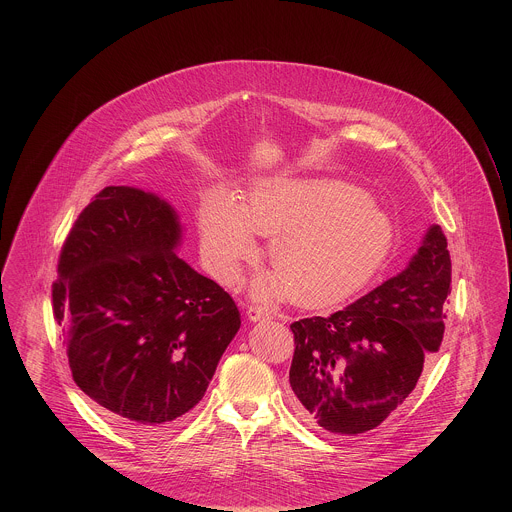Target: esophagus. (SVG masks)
<instances>
[{
  "instance_id": "1",
  "label": "esophagus",
  "mask_w": 512,
  "mask_h": 512,
  "mask_svg": "<svg viewBox=\"0 0 512 512\" xmlns=\"http://www.w3.org/2000/svg\"><path fill=\"white\" fill-rule=\"evenodd\" d=\"M247 318L251 320V322H263V320H268V318H272V313L265 309V307H249L247 309Z\"/></svg>"
}]
</instances>
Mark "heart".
I'll list each match as a JSON object with an SVG mask.
<instances>
[{
    "label": "heart",
    "instance_id": "obj_1",
    "mask_svg": "<svg viewBox=\"0 0 512 512\" xmlns=\"http://www.w3.org/2000/svg\"><path fill=\"white\" fill-rule=\"evenodd\" d=\"M270 236L274 274L255 284L261 297L292 295L301 305H326L357 292L390 255V215L363 188L343 180L267 178L240 203L211 190L199 209V249L226 286L242 280L257 255L255 236Z\"/></svg>",
    "mask_w": 512,
    "mask_h": 512
}]
</instances>
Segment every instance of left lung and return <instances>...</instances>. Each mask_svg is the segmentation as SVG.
Instances as JSON below:
<instances>
[{
  "instance_id": "8db88e82",
  "label": "left lung",
  "mask_w": 512,
  "mask_h": 512,
  "mask_svg": "<svg viewBox=\"0 0 512 512\" xmlns=\"http://www.w3.org/2000/svg\"><path fill=\"white\" fill-rule=\"evenodd\" d=\"M451 257L432 224L405 270L330 317L293 322V407L326 432L380 426L414 390L445 330Z\"/></svg>"
}]
</instances>
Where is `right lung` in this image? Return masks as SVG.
Segmentation results:
<instances>
[{"label": "right lung", "instance_id": "1", "mask_svg": "<svg viewBox=\"0 0 512 512\" xmlns=\"http://www.w3.org/2000/svg\"><path fill=\"white\" fill-rule=\"evenodd\" d=\"M180 242L171 203L107 186L74 222L51 293L76 386L140 436L186 418L242 324L234 299L174 253Z\"/></svg>", "mask_w": 512, "mask_h": 512}]
</instances>
